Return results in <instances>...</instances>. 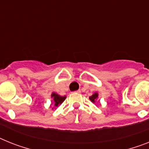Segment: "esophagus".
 Masks as SVG:
<instances>
[{"instance_id":"esophagus-1","label":"esophagus","mask_w":149,"mask_h":149,"mask_svg":"<svg viewBox=\"0 0 149 149\" xmlns=\"http://www.w3.org/2000/svg\"><path fill=\"white\" fill-rule=\"evenodd\" d=\"M75 92H77V93H80L81 91H80V90H77V91H76Z\"/></svg>"}]
</instances>
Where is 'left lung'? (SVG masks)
<instances>
[{
	"instance_id": "8db88e82",
	"label": "left lung",
	"mask_w": 149,
	"mask_h": 149,
	"mask_svg": "<svg viewBox=\"0 0 149 149\" xmlns=\"http://www.w3.org/2000/svg\"><path fill=\"white\" fill-rule=\"evenodd\" d=\"M97 98H98V93H95V94H93L92 96H90L89 99L91 102H93V103H95V100Z\"/></svg>"
}]
</instances>
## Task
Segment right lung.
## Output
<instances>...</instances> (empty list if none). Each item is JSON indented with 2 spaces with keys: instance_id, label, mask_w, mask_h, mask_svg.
Instances as JSON below:
<instances>
[{
  "instance_id": "right-lung-1",
  "label": "right lung",
  "mask_w": 149,
  "mask_h": 149,
  "mask_svg": "<svg viewBox=\"0 0 149 149\" xmlns=\"http://www.w3.org/2000/svg\"><path fill=\"white\" fill-rule=\"evenodd\" d=\"M51 96L53 97L54 100V106L55 107H58L59 105H61L62 102H63L66 98V96H61L58 95L57 94L52 93Z\"/></svg>"
}]
</instances>
